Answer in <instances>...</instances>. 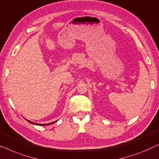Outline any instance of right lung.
<instances>
[{
  "mask_svg": "<svg viewBox=\"0 0 159 159\" xmlns=\"http://www.w3.org/2000/svg\"><path fill=\"white\" fill-rule=\"evenodd\" d=\"M27 121H28L29 122H30V123L34 124V125H45V124H37V123H34V122H31V121H30V120H27ZM53 123H55V122H51V123H50V124H46V125H51V124H53Z\"/></svg>",
  "mask_w": 159,
  "mask_h": 159,
  "instance_id": "obj_1",
  "label": "right lung"
}]
</instances>
